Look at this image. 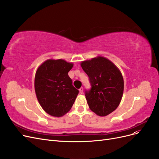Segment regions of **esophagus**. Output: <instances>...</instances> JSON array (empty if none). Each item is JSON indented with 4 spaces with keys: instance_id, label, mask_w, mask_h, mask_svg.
I'll list each match as a JSON object with an SVG mask.
<instances>
[{
    "instance_id": "34e87169",
    "label": "esophagus",
    "mask_w": 159,
    "mask_h": 159,
    "mask_svg": "<svg viewBox=\"0 0 159 159\" xmlns=\"http://www.w3.org/2000/svg\"><path fill=\"white\" fill-rule=\"evenodd\" d=\"M79 91H80V93L81 94H82V93H83V91H84V88H81L79 89Z\"/></svg>"
}]
</instances>
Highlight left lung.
I'll return each mask as SVG.
<instances>
[{"mask_svg": "<svg viewBox=\"0 0 159 159\" xmlns=\"http://www.w3.org/2000/svg\"><path fill=\"white\" fill-rule=\"evenodd\" d=\"M80 65L91 85L85 95L89 109L99 116L108 115L117 108L123 97L121 72L111 61L99 56L82 61Z\"/></svg>", "mask_w": 159, "mask_h": 159, "instance_id": "8db88e82", "label": "left lung"}]
</instances>
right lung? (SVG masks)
<instances>
[{
  "label": "right lung",
  "instance_id": "obj_1",
  "mask_svg": "<svg viewBox=\"0 0 159 159\" xmlns=\"http://www.w3.org/2000/svg\"><path fill=\"white\" fill-rule=\"evenodd\" d=\"M74 64L64 60L49 59L38 67L34 89L38 102L51 116L60 117L71 109L79 91L68 75Z\"/></svg>",
  "mask_w": 159,
  "mask_h": 159
}]
</instances>
